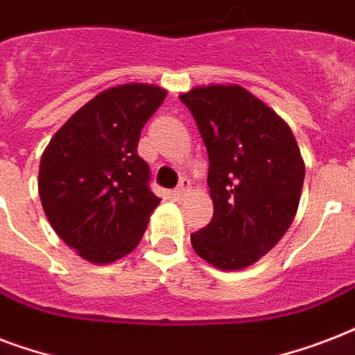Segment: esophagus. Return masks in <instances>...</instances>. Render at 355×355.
Instances as JSON below:
<instances>
[{"label": "esophagus", "instance_id": "34e87169", "mask_svg": "<svg viewBox=\"0 0 355 355\" xmlns=\"http://www.w3.org/2000/svg\"><path fill=\"white\" fill-rule=\"evenodd\" d=\"M188 188H189V182L188 180H186V178H184L182 182L178 184V188L175 189V191H173V199L175 200H180L184 197V195H186V191H188Z\"/></svg>", "mask_w": 355, "mask_h": 355}]
</instances>
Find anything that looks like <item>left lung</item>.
<instances>
[{"mask_svg": "<svg viewBox=\"0 0 355 355\" xmlns=\"http://www.w3.org/2000/svg\"><path fill=\"white\" fill-rule=\"evenodd\" d=\"M208 150L210 225L191 234L195 252L217 269L256 263L297 214L304 160L287 123L237 85L182 94Z\"/></svg>", "mask_w": 355, "mask_h": 355, "instance_id": "left-lung-1", "label": "left lung"}]
</instances>
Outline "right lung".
Wrapping results in <instances>:
<instances>
[{
    "label": "right lung",
    "mask_w": 355,
    "mask_h": 355,
    "mask_svg": "<svg viewBox=\"0 0 355 355\" xmlns=\"http://www.w3.org/2000/svg\"><path fill=\"white\" fill-rule=\"evenodd\" d=\"M166 96L144 83L108 88L64 123L42 155L38 193L47 221L92 263L132 252L160 205L138 141Z\"/></svg>",
    "instance_id": "right-lung-1"
}]
</instances>
